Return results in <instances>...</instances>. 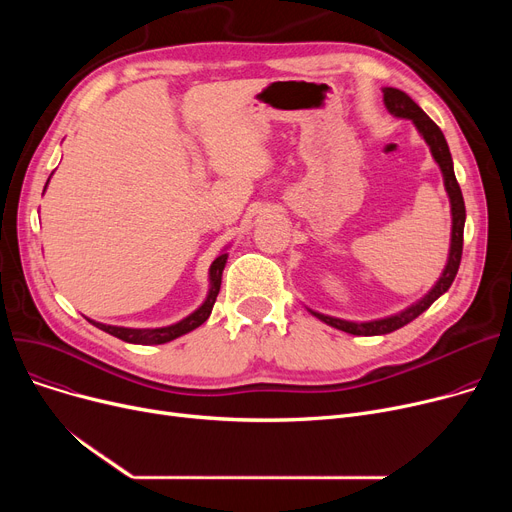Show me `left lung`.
Wrapping results in <instances>:
<instances>
[{
    "instance_id": "1",
    "label": "left lung",
    "mask_w": 512,
    "mask_h": 512,
    "mask_svg": "<svg viewBox=\"0 0 512 512\" xmlns=\"http://www.w3.org/2000/svg\"><path fill=\"white\" fill-rule=\"evenodd\" d=\"M384 103L388 107V112L396 118H407L411 120L421 137L425 139V143L429 145V151H432L436 164L442 170L444 176V186H446V193L450 199V211H452V236H450V253H448V263L444 267V272L440 276V280L436 282V286L429 290L421 301H417L415 305L407 307L405 311H400L396 315L384 317V319H375V321H346V319H338V317H330L324 313H317L311 311L317 319L324 321V324L348 332V334H355V336H380V334H390L402 326H407L409 321H413L415 317H419L425 309L432 307V303L436 299H440L442 294L450 288V284L456 278V272H459V265H461V255H463V230H465V201H463V193H461V186L456 182L454 176V168H452V157H450V149L448 143L444 139L442 130L438 128V124L429 118L421 107L400 89H392L386 87L384 89Z\"/></svg>"
}]
</instances>
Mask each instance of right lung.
Segmentation results:
<instances>
[{
  "label": "right lung",
  "mask_w": 512,
  "mask_h": 512,
  "mask_svg": "<svg viewBox=\"0 0 512 512\" xmlns=\"http://www.w3.org/2000/svg\"><path fill=\"white\" fill-rule=\"evenodd\" d=\"M226 259H228V253H222L220 257H215V261L209 267V294H207L205 303L195 313H191L188 317H184L182 321H178V324H172V326H166V328H120V326L97 324V321H93V319H89V321L93 326H97L99 330L112 334V336H116L124 342H130V344H164V342H170V340H174L182 334L193 332L195 328L205 324L211 309H213L215 299H218Z\"/></svg>",
  "instance_id": "obj_1"
}]
</instances>
